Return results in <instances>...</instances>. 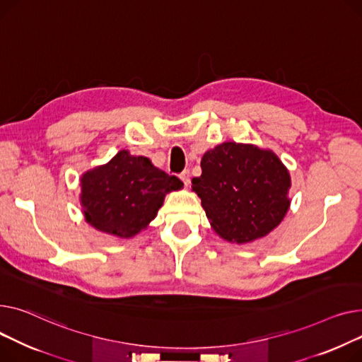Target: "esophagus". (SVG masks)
<instances>
[{"instance_id":"esophagus-1","label":"esophagus","mask_w":362,"mask_h":362,"mask_svg":"<svg viewBox=\"0 0 362 362\" xmlns=\"http://www.w3.org/2000/svg\"><path fill=\"white\" fill-rule=\"evenodd\" d=\"M180 178L182 180L184 185L188 187V184H189V171H188V169H184V171L181 173V175H180Z\"/></svg>"}]
</instances>
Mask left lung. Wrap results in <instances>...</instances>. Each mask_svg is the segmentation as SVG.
<instances>
[{
    "instance_id": "8db88e82",
    "label": "left lung",
    "mask_w": 362,
    "mask_h": 362,
    "mask_svg": "<svg viewBox=\"0 0 362 362\" xmlns=\"http://www.w3.org/2000/svg\"><path fill=\"white\" fill-rule=\"evenodd\" d=\"M193 178L210 226L229 243L266 237L288 214L291 175L274 152L256 144L225 141L202 158Z\"/></svg>"
}]
</instances>
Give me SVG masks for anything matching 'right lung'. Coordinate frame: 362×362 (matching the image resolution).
<instances>
[{
  "label": "right lung",
  "mask_w": 362,
  "mask_h": 362,
  "mask_svg": "<svg viewBox=\"0 0 362 362\" xmlns=\"http://www.w3.org/2000/svg\"><path fill=\"white\" fill-rule=\"evenodd\" d=\"M182 182L156 168L151 159L119 151L108 163L80 177V206L86 222L118 238H133L147 228L165 196Z\"/></svg>",
  "instance_id": "right-lung-1"
}]
</instances>
